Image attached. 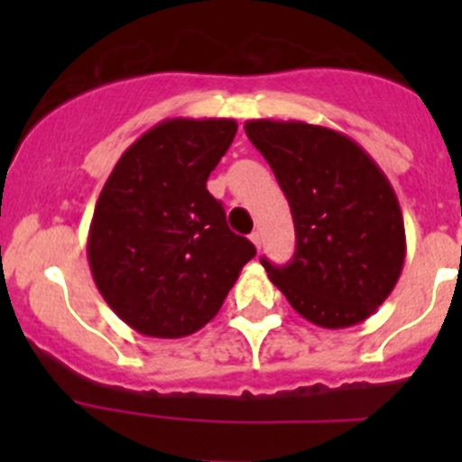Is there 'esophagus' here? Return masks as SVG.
Here are the masks:
<instances>
[{
	"mask_svg": "<svg viewBox=\"0 0 462 462\" xmlns=\"http://www.w3.org/2000/svg\"><path fill=\"white\" fill-rule=\"evenodd\" d=\"M250 241H253V244H254V248H261V232L259 230H254L253 232V235H250Z\"/></svg>",
	"mask_w": 462,
	"mask_h": 462,
	"instance_id": "esophagus-1",
	"label": "esophagus"
}]
</instances>
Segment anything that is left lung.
Returning a JSON list of instances; mask_svg holds the SVG:
<instances>
[{
  "label": "left lung",
  "instance_id": "obj_1",
  "mask_svg": "<svg viewBox=\"0 0 462 462\" xmlns=\"http://www.w3.org/2000/svg\"><path fill=\"white\" fill-rule=\"evenodd\" d=\"M245 134L273 167L295 223L286 265L261 259L292 309L321 328L375 313L407 254L402 209L384 171L356 141L301 120H248Z\"/></svg>",
  "mask_w": 462,
  "mask_h": 462
}]
</instances>
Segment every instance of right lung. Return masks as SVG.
<instances>
[{"instance_id": "add662e5", "label": "right lung", "mask_w": 462, "mask_h": 462, "mask_svg": "<svg viewBox=\"0 0 462 462\" xmlns=\"http://www.w3.org/2000/svg\"><path fill=\"white\" fill-rule=\"evenodd\" d=\"M235 134L232 118L162 120L120 156L97 197L87 241L93 282L141 335L197 333L257 254L205 188Z\"/></svg>"}]
</instances>
